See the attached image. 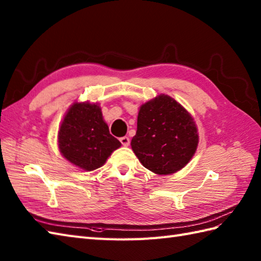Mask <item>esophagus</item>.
<instances>
[{
	"mask_svg": "<svg viewBox=\"0 0 261 261\" xmlns=\"http://www.w3.org/2000/svg\"><path fill=\"white\" fill-rule=\"evenodd\" d=\"M120 141L122 143V146H124V147H127L130 145L129 137H122V138H120Z\"/></svg>",
	"mask_w": 261,
	"mask_h": 261,
	"instance_id": "obj_1",
	"label": "esophagus"
}]
</instances>
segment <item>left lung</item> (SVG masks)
Here are the masks:
<instances>
[{"label":"left lung","instance_id":"1","mask_svg":"<svg viewBox=\"0 0 261 261\" xmlns=\"http://www.w3.org/2000/svg\"><path fill=\"white\" fill-rule=\"evenodd\" d=\"M197 145L194 119L173 97L160 94L141 105L131 148L147 169L174 174L188 164Z\"/></svg>","mask_w":261,"mask_h":261}]
</instances>
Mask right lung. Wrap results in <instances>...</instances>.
<instances>
[{"label":"right lung","mask_w":261,"mask_h":261,"mask_svg":"<svg viewBox=\"0 0 261 261\" xmlns=\"http://www.w3.org/2000/svg\"><path fill=\"white\" fill-rule=\"evenodd\" d=\"M58 147L73 165L91 171L101 167L121 142L110 134L97 103H74L60 124Z\"/></svg>","instance_id":"add662e5"}]
</instances>
